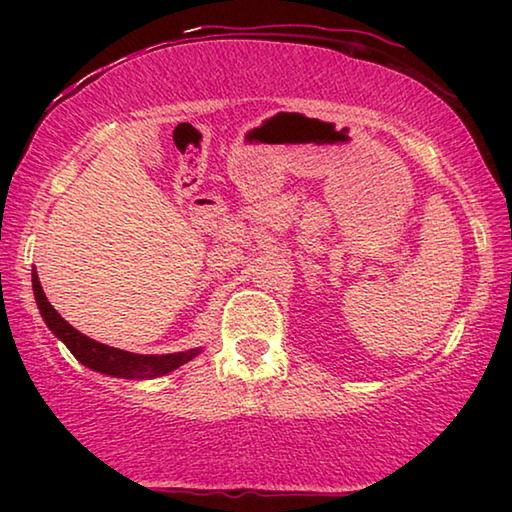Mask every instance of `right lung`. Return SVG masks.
I'll return each mask as SVG.
<instances>
[{
	"mask_svg": "<svg viewBox=\"0 0 512 512\" xmlns=\"http://www.w3.org/2000/svg\"><path fill=\"white\" fill-rule=\"evenodd\" d=\"M33 282V296H36L38 309L42 318H45L47 327L54 332L56 339L67 345V350L79 359L83 366L90 370H97L101 375L119 377V379H155L167 375V372L176 370L183 363L192 361L201 350H185V352H173V354H135L126 350L110 348L99 341L90 339V336L81 334L79 329H74L67 320L51 307L45 291L40 287L38 273H31Z\"/></svg>",
	"mask_w": 512,
	"mask_h": 512,
	"instance_id": "right-lung-1",
	"label": "right lung"
}]
</instances>
